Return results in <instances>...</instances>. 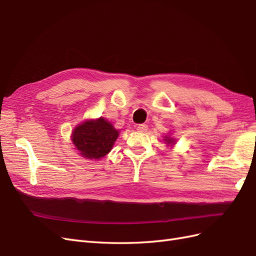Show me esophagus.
Listing matches in <instances>:
<instances>
[{"instance_id":"34e87169","label":"esophagus","mask_w":256,"mask_h":256,"mask_svg":"<svg viewBox=\"0 0 256 256\" xmlns=\"http://www.w3.org/2000/svg\"><path fill=\"white\" fill-rule=\"evenodd\" d=\"M147 129H148V126L145 125V124H140V125L136 127V130L140 131V132H145Z\"/></svg>"}]
</instances>
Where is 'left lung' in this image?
Wrapping results in <instances>:
<instances>
[{
  "label": "left lung",
  "mask_w": 256,
  "mask_h": 256,
  "mask_svg": "<svg viewBox=\"0 0 256 256\" xmlns=\"http://www.w3.org/2000/svg\"><path fill=\"white\" fill-rule=\"evenodd\" d=\"M166 141H168V143L170 144V143H174V140H173V138H166Z\"/></svg>",
  "instance_id": "obj_1"
}]
</instances>
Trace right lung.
<instances>
[{"label":"right lung","mask_w":256,"mask_h":256,"mask_svg":"<svg viewBox=\"0 0 256 256\" xmlns=\"http://www.w3.org/2000/svg\"><path fill=\"white\" fill-rule=\"evenodd\" d=\"M118 131L104 118L86 120L74 130L72 142L86 159H100L111 152Z\"/></svg>","instance_id":"1"}]
</instances>
